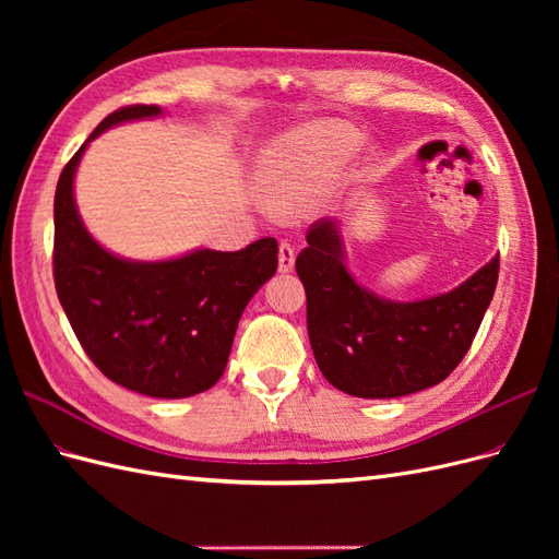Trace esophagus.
<instances>
[{"mask_svg":"<svg viewBox=\"0 0 559 559\" xmlns=\"http://www.w3.org/2000/svg\"><path fill=\"white\" fill-rule=\"evenodd\" d=\"M296 263V251L289 242H280V273H292Z\"/></svg>","mask_w":559,"mask_h":559,"instance_id":"obj_1","label":"esophagus"}]
</instances>
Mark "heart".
<instances>
[{
  "label": "heart",
  "instance_id": "b5f03b06",
  "mask_svg": "<svg viewBox=\"0 0 559 559\" xmlns=\"http://www.w3.org/2000/svg\"><path fill=\"white\" fill-rule=\"evenodd\" d=\"M359 146V134L331 121H317L282 134L259 163L263 205L270 214L294 218L312 212Z\"/></svg>",
  "mask_w": 559,
  "mask_h": 559
}]
</instances>
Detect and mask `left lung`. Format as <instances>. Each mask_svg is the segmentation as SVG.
<instances>
[{"label":"left lung","mask_w":559,"mask_h":559,"mask_svg":"<svg viewBox=\"0 0 559 559\" xmlns=\"http://www.w3.org/2000/svg\"><path fill=\"white\" fill-rule=\"evenodd\" d=\"M296 273L321 376L349 396L396 399L443 382L460 366L495 296L499 257L448 294L389 300L349 275L341 226L319 218Z\"/></svg>","instance_id":"obj_1"}]
</instances>
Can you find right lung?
<instances>
[{
  "label": "right lung",
  "instance_id": "right-lung-1",
  "mask_svg": "<svg viewBox=\"0 0 559 559\" xmlns=\"http://www.w3.org/2000/svg\"><path fill=\"white\" fill-rule=\"evenodd\" d=\"M160 114L156 105L109 114L64 165L53 205V277L81 347L111 382L154 399H186L224 376L247 302L275 275L277 242L195 249L167 261H130L97 245L74 200L83 151L111 126Z\"/></svg>",
  "mask_w": 559,
  "mask_h": 559
}]
</instances>
